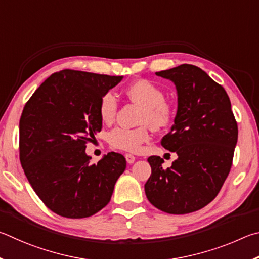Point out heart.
Wrapping results in <instances>:
<instances>
[{"instance_id": "b5f03b06", "label": "heart", "mask_w": 259, "mask_h": 259, "mask_svg": "<svg viewBox=\"0 0 259 259\" xmlns=\"http://www.w3.org/2000/svg\"><path fill=\"white\" fill-rule=\"evenodd\" d=\"M142 141V138L139 137V135H133L131 133H121L119 137L116 140V144L118 148L120 149H126L132 146H137L140 142Z\"/></svg>"}]
</instances>
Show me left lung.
Returning a JSON list of instances; mask_svg holds the SVG:
<instances>
[{
    "label": "left lung",
    "instance_id": "left-lung-1",
    "mask_svg": "<svg viewBox=\"0 0 259 259\" xmlns=\"http://www.w3.org/2000/svg\"><path fill=\"white\" fill-rule=\"evenodd\" d=\"M117 84L113 76L61 70L40 84L22 110L21 166L36 194L58 215L97 214L124 173L126 160L119 153L99 159L85 153V144L101 131L102 98Z\"/></svg>",
    "mask_w": 259,
    "mask_h": 259
}]
</instances>
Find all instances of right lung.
I'll list each match as a JSON object with an SVG mask.
<instances>
[{
  "mask_svg": "<svg viewBox=\"0 0 259 259\" xmlns=\"http://www.w3.org/2000/svg\"><path fill=\"white\" fill-rule=\"evenodd\" d=\"M156 75L176 89L174 124L161 141L175 157L164 168L160 157L148 159L151 175L144 191L158 209L189 214L207 206L228 178L238 141L237 121L224 89L200 68L181 65Z\"/></svg>",
  "mask_w": 259,
  "mask_h": 259,
  "instance_id": "right-lung-1",
  "label": "right lung"
}]
</instances>
